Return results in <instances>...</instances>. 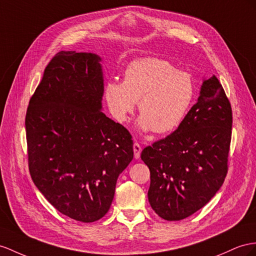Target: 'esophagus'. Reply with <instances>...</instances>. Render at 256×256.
Wrapping results in <instances>:
<instances>
[{
    "label": "esophagus",
    "mask_w": 256,
    "mask_h": 256,
    "mask_svg": "<svg viewBox=\"0 0 256 256\" xmlns=\"http://www.w3.org/2000/svg\"><path fill=\"white\" fill-rule=\"evenodd\" d=\"M133 150H134V156L135 159H138L140 156V152H142V147L138 142H134L133 145Z\"/></svg>",
    "instance_id": "1"
}]
</instances>
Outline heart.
<instances>
[{"label": "heart", "instance_id": "heart-1", "mask_svg": "<svg viewBox=\"0 0 256 256\" xmlns=\"http://www.w3.org/2000/svg\"><path fill=\"white\" fill-rule=\"evenodd\" d=\"M194 96L192 76L166 60L146 57L130 62L124 81L110 80L104 98L111 114L126 122L138 102L137 126L142 132H172L184 120Z\"/></svg>", "mask_w": 256, "mask_h": 256}]
</instances>
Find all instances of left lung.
Listing matches in <instances>:
<instances>
[{"label": "left lung", "mask_w": 256, "mask_h": 256, "mask_svg": "<svg viewBox=\"0 0 256 256\" xmlns=\"http://www.w3.org/2000/svg\"><path fill=\"white\" fill-rule=\"evenodd\" d=\"M232 112L215 76L203 80L200 95L174 132L144 148L150 170L148 200L166 220L192 215L220 190L228 170Z\"/></svg>", "instance_id": "1"}]
</instances>
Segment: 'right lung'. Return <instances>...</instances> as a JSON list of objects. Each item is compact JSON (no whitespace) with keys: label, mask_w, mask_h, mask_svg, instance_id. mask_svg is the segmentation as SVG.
Instances as JSON below:
<instances>
[{"label":"right lung","mask_w":256,"mask_h":256,"mask_svg":"<svg viewBox=\"0 0 256 256\" xmlns=\"http://www.w3.org/2000/svg\"><path fill=\"white\" fill-rule=\"evenodd\" d=\"M100 62L93 53H57L26 114L32 180L56 210L83 222L106 215L134 156L128 130L102 111Z\"/></svg>","instance_id":"1"}]
</instances>
